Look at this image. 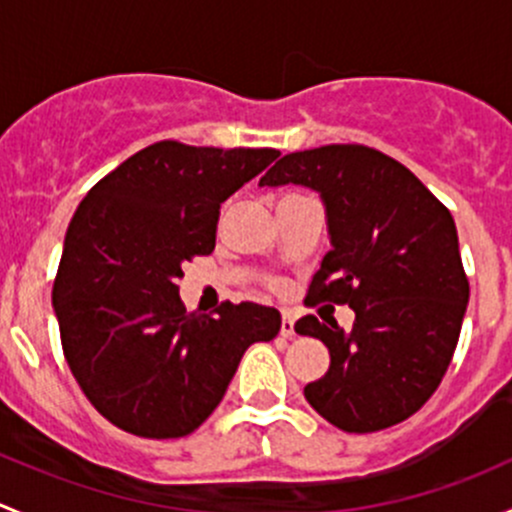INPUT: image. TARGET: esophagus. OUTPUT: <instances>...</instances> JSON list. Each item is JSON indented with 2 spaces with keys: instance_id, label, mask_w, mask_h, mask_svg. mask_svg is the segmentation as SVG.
Returning <instances> with one entry per match:
<instances>
[{
  "instance_id": "obj_1",
  "label": "esophagus",
  "mask_w": 512,
  "mask_h": 512,
  "mask_svg": "<svg viewBox=\"0 0 512 512\" xmlns=\"http://www.w3.org/2000/svg\"><path fill=\"white\" fill-rule=\"evenodd\" d=\"M282 337H294V319L289 312H282V327H280Z\"/></svg>"
}]
</instances>
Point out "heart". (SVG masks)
Instances as JSON below:
<instances>
[{
  "instance_id": "b5f03b06",
  "label": "heart",
  "mask_w": 512,
  "mask_h": 512,
  "mask_svg": "<svg viewBox=\"0 0 512 512\" xmlns=\"http://www.w3.org/2000/svg\"><path fill=\"white\" fill-rule=\"evenodd\" d=\"M285 198H289V195H285Z\"/></svg>"
}]
</instances>
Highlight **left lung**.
Masks as SVG:
<instances>
[{
	"instance_id": "left-lung-1",
	"label": "left lung",
	"mask_w": 512,
	"mask_h": 512,
	"mask_svg": "<svg viewBox=\"0 0 512 512\" xmlns=\"http://www.w3.org/2000/svg\"><path fill=\"white\" fill-rule=\"evenodd\" d=\"M287 183L317 190L332 242L307 302L356 314L349 332L312 314L294 324L332 359L304 399L349 433L406 421L441 384L468 307L456 223L406 165L356 143L289 153L260 178Z\"/></svg>"
}]
</instances>
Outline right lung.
Wrapping results in <instances>:
<instances>
[{
    "instance_id": "right-lung-1",
    "label": "right lung",
    "mask_w": 512,
    "mask_h": 512,
    "mask_svg": "<svg viewBox=\"0 0 512 512\" xmlns=\"http://www.w3.org/2000/svg\"><path fill=\"white\" fill-rule=\"evenodd\" d=\"M277 156L160 141L81 200L51 299L71 374L113 426L188 436L218 409L247 347L277 337L275 307L185 312L175 285L185 262L215 250L220 205Z\"/></svg>"
}]
</instances>
